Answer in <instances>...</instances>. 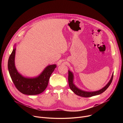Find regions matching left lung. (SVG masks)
<instances>
[{
	"label": "left lung",
	"mask_w": 123,
	"mask_h": 123,
	"mask_svg": "<svg viewBox=\"0 0 123 123\" xmlns=\"http://www.w3.org/2000/svg\"><path fill=\"white\" fill-rule=\"evenodd\" d=\"M68 85H69V86L70 87V89H71V90L75 94H76L78 96H81V97H90L98 95V94H100L103 93L104 92H105L108 88V87L110 86V85H111V84L112 82V81L113 79V74H112V77H111L110 81L108 83V84L101 90L96 91V92H86L82 91L80 90V89H78L77 87L74 84V83H73L74 76H73V74L72 73V72L68 71Z\"/></svg>",
	"instance_id": "obj_1"
}]
</instances>
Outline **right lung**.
I'll return each instance as SVG.
<instances>
[{
    "instance_id": "obj_1",
    "label": "right lung",
    "mask_w": 123,
    "mask_h": 123,
    "mask_svg": "<svg viewBox=\"0 0 123 123\" xmlns=\"http://www.w3.org/2000/svg\"><path fill=\"white\" fill-rule=\"evenodd\" d=\"M15 49V48L13 49L10 55L8 68L10 76L16 88L22 93L26 95H37L42 93L47 87L49 77L56 66H48L37 78H25L17 72L14 66Z\"/></svg>"
}]
</instances>
